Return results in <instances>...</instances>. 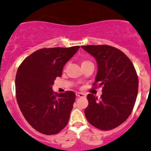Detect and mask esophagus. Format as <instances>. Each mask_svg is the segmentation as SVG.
Here are the masks:
<instances>
[{
    "instance_id": "esophagus-1",
    "label": "esophagus",
    "mask_w": 151,
    "mask_h": 151,
    "mask_svg": "<svg viewBox=\"0 0 151 151\" xmlns=\"http://www.w3.org/2000/svg\"><path fill=\"white\" fill-rule=\"evenodd\" d=\"M76 97H85V94L83 93H81V92H76Z\"/></svg>"
}]
</instances>
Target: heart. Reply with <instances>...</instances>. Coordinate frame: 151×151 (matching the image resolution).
I'll use <instances>...</instances> for the list:
<instances>
[{
    "label": "heart",
    "instance_id": "b5f03b06",
    "mask_svg": "<svg viewBox=\"0 0 151 151\" xmlns=\"http://www.w3.org/2000/svg\"><path fill=\"white\" fill-rule=\"evenodd\" d=\"M89 63V62H88V61H86V60H83V61H82V63H81V65H83V64H86V63Z\"/></svg>",
    "mask_w": 151,
    "mask_h": 151
}]
</instances>
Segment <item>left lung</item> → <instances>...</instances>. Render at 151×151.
Returning a JSON list of instances; mask_svg holds the SVG:
<instances>
[{"mask_svg": "<svg viewBox=\"0 0 151 151\" xmlns=\"http://www.w3.org/2000/svg\"><path fill=\"white\" fill-rule=\"evenodd\" d=\"M95 58V83L102 86L101 99L87 95L85 116L101 130H110L123 124L132 111L138 91V77L131 60L124 53L107 45L82 46Z\"/></svg>", "mask_w": 151, "mask_h": 151, "instance_id": "1", "label": "left lung"}]
</instances>
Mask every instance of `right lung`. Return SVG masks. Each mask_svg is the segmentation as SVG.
<instances>
[{"label":"right lung","instance_id":"right-lung-1","mask_svg":"<svg viewBox=\"0 0 151 151\" xmlns=\"http://www.w3.org/2000/svg\"><path fill=\"white\" fill-rule=\"evenodd\" d=\"M79 46L41 49L22 63L15 79L16 97L22 113L29 125L44 134H55L70 119L76 94L72 91L58 94L52 86L63 73L64 65Z\"/></svg>","mask_w":151,"mask_h":151}]
</instances>
